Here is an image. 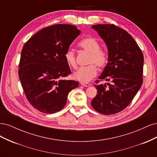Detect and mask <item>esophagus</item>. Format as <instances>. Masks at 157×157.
<instances>
[{"mask_svg": "<svg viewBox=\"0 0 157 157\" xmlns=\"http://www.w3.org/2000/svg\"><path fill=\"white\" fill-rule=\"evenodd\" d=\"M80 84H81L82 86H86V87H89L90 86V84L89 83H86V82H81Z\"/></svg>", "mask_w": 157, "mask_h": 157, "instance_id": "esophagus-1", "label": "esophagus"}]
</instances>
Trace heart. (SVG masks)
Returning a JSON list of instances; mask_svg holds the SVG:
<instances>
[{
	"mask_svg": "<svg viewBox=\"0 0 157 157\" xmlns=\"http://www.w3.org/2000/svg\"><path fill=\"white\" fill-rule=\"evenodd\" d=\"M79 48L90 54L88 64L86 67L79 68L74 73V78L81 82H88L95 77L98 73L96 66L99 68L104 67L109 60L108 52L100 48V42L92 36L85 37L78 43ZM67 64L73 69L77 67V59L75 52L68 49L64 54Z\"/></svg>",
	"mask_w": 157,
	"mask_h": 157,
	"instance_id": "b5f03b06",
	"label": "heart"
}]
</instances>
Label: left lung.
Listing matches in <instances>:
<instances>
[{"instance_id": "1", "label": "left lung", "mask_w": 157, "mask_h": 157, "mask_svg": "<svg viewBox=\"0 0 157 157\" xmlns=\"http://www.w3.org/2000/svg\"><path fill=\"white\" fill-rule=\"evenodd\" d=\"M94 29L105 41L109 60L96 84L98 94L91 101L92 107L103 115L121 112L129 105L143 83L144 55L129 33L113 24H97Z\"/></svg>"}]
</instances>
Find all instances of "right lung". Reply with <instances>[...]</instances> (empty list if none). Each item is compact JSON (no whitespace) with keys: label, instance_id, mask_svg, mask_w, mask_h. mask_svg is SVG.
<instances>
[{"label":"right lung","instance_id":"add662e5","mask_svg":"<svg viewBox=\"0 0 157 157\" xmlns=\"http://www.w3.org/2000/svg\"><path fill=\"white\" fill-rule=\"evenodd\" d=\"M80 33L72 25H53L35 33L23 46L19 78L28 101L38 111H59L69 92L78 87V81L63 78L71 73L64 54Z\"/></svg>","mask_w":157,"mask_h":157}]
</instances>
